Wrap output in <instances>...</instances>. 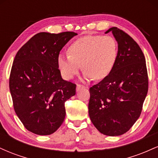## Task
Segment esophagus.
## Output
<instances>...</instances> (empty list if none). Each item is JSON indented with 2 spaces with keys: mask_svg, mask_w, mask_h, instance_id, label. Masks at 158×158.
I'll return each instance as SVG.
<instances>
[{
  "mask_svg": "<svg viewBox=\"0 0 158 158\" xmlns=\"http://www.w3.org/2000/svg\"><path fill=\"white\" fill-rule=\"evenodd\" d=\"M86 88V87L84 86V85H81L78 84L77 85V91H79V90H80L81 88Z\"/></svg>",
  "mask_w": 158,
  "mask_h": 158,
  "instance_id": "34e87169",
  "label": "esophagus"
}]
</instances>
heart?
Masks as SVG:
<instances>
[{"label": "heart", "instance_id": "b5f03b06", "mask_svg": "<svg viewBox=\"0 0 158 158\" xmlns=\"http://www.w3.org/2000/svg\"><path fill=\"white\" fill-rule=\"evenodd\" d=\"M69 54H61L58 65L65 79H71L79 73L81 65L84 79L101 80L113 70L118 45L111 36L86 35L76 40L68 50Z\"/></svg>", "mask_w": 158, "mask_h": 158}]
</instances>
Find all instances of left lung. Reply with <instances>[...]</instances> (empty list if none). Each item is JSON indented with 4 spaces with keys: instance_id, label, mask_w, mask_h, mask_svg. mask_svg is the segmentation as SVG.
<instances>
[{
    "instance_id": "obj_1",
    "label": "left lung",
    "mask_w": 158,
    "mask_h": 158,
    "mask_svg": "<svg viewBox=\"0 0 158 158\" xmlns=\"http://www.w3.org/2000/svg\"><path fill=\"white\" fill-rule=\"evenodd\" d=\"M118 44L113 70L90 88L88 113L99 132L119 136L127 132L140 116L148 93L146 59L137 43L117 27H111Z\"/></svg>"
}]
</instances>
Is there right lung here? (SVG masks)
<instances>
[{"label":"right lung","mask_w":158,"mask_h":158,"mask_svg":"<svg viewBox=\"0 0 158 158\" xmlns=\"http://www.w3.org/2000/svg\"><path fill=\"white\" fill-rule=\"evenodd\" d=\"M77 33L39 32L18 51L10 72L14 110L23 126L39 135L54 133L64 121V103L77 85L61 78L58 58Z\"/></svg>","instance_id":"obj_1"}]
</instances>
